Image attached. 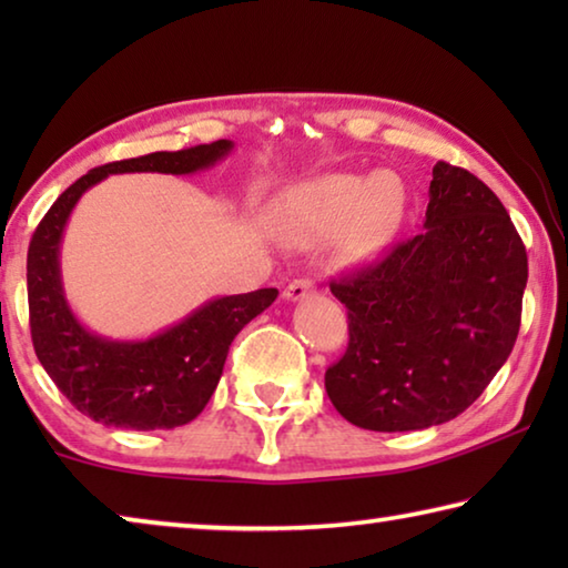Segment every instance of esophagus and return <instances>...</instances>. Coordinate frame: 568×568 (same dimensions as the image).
Listing matches in <instances>:
<instances>
[{"label": "esophagus", "instance_id": "1", "mask_svg": "<svg viewBox=\"0 0 568 568\" xmlns=\"http://www.w3.org/2000/svg\"><path fill=\"white\" fill-rule=\"evenodd\" d=\"M313 291H315V283L313 281H307V277H297V281L285 285L283 295L287 297V301L295 303V301H303V297H307Z\"/></svg>", "mask_w": 568, "mask_h": 568}]
</instances>
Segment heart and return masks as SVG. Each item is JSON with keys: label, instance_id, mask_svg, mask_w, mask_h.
Instances as JSON below:
<instances>
[{"label": "heart", "instance_id": "heart-1", "mask_svg": "<svg viewBox=\"0 0 568 568\" xmlns=\"http://www.w3.org/2000/svg\"><path fill=\"white\" fill-rule=\"evenodd\" d=\"M406 210V187L393 172L328 175L281 200L273 210L275 235L295 247L338 237V261H371L396 235Z\"/></svg>", "mask_w": 568, "mask_h": 568}]
</instances>
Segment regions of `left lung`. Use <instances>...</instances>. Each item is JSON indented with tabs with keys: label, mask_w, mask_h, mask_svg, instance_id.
Returning a JSON list of instances; mask_svg holds the SVG:
<instances>
[{
	"label": "left lung",
	"mask_w": 568,
	"mask_h": 568,
	"mask_svg": "<svg viewBox=\"0 0 568 568\" xmlns=\"http://www.w3.org/2000/svg\"><path fill=\"white\" fill-rule=\"evenodd\" d=\"M423 227L331 283L351 341L325 390L358 428L396 434L456 418L516 343L528 261L494 190L436 162Z\"/></svg>",
	"instance_id": "1"
}]
</instances>
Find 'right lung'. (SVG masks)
<instances>
[{"instance_id":"1","label":"right lung","mask_w":568,"mask_h":568,"mask_svg":"<svg viewBox=\"0 0 568 568\" xmlns=\"http://www.w3.org/2000/svg\"><path fill=\"white\" fill-rule=\"evenodd\" d=\"M230 150L233 142L217 140L94 168L67 187L37 225L27 253L34 353L62 396L92 420L114 428L155 430L185 426L197 418L223 376L230 343L255 315L273 305L277 291L261 287L215 297L145 341L104 338L77 321L62 287L60 245L77 200L108 175H190L213 168Z\"/></svg>"}]
</instances>
